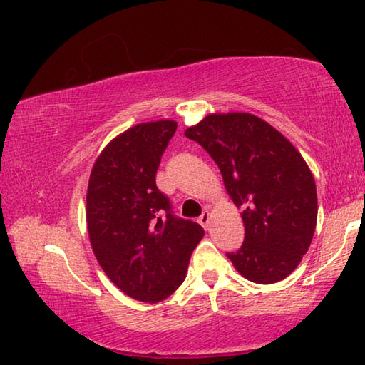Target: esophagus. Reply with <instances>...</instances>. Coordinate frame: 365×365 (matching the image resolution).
Wrapping results in <instances>:
<instances>
[{"label":"esophagus","mask_w":365,"mask_h":365,"mask_svg":"<svg viewBox=\"0 0 365 365\" xmlns=\"http://www.w3.org/2000/svg\"><path fill=\"white\" fill-rule=\"evenodd\" d=\"M197 222H200V224L205 227V228H209V222H211V214H209V211H205V212L200 215V219H197Z\"/></svg>","instance_id":"obj_1"}]
</instances>
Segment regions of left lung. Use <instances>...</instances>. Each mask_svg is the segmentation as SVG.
<instances>
[{
    "mask_svg": "<svg viewBox=\"0 0 365 365\" xmlns=\"http://www.w3.org/2000/svg\"><path fill=\"white\" fill-rule=\"evenodd\" d=\"M219 165L225 188L243 209L245 242L227 252L255 283L280 282L298 267L317 224L316 182L296 148L259 117L211 114L187 128Z\"/></svg>",
    "mask_w": 365,
    "mask_h": 365,
    "instance_id": "left-lung-1",
    "label": "left lung"
}]
</instances>
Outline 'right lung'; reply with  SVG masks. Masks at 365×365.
Wrapping results in <instances>:
<instances>
[{"instance_id":"obj_1","label":"right lung","mask_w":365,"mask_h":365,"mask_svg":"<svg viewBox=\"0 0 365 365\" xmlns=\"http://www.w3.org/2000/svg\"><path fill=\"white\" fill-rule=\"evenodd\" d=\"M177 122L128 128L96 159L86 193V224L98 262L127 296L158 302L182 285L205 230L177 217L156 187L160 158Z\"/></svg>"}]
</instances>
